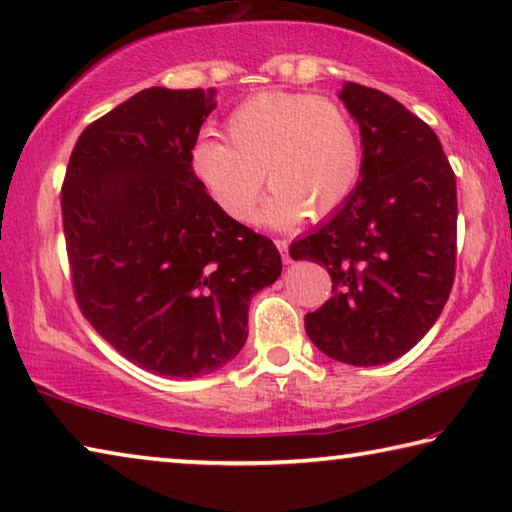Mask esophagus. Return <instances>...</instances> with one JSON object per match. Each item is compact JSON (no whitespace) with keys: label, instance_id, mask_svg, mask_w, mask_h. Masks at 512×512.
<instances>
[{"label":"esophagus","instance_id":"34e87169","mask_svg":"<svg viewBox=\"0 0 512 512\" xmlns=\"http://www.w3.org/2000/svg\"><path fill=\"white\" fill-rule=\"evenodd\" d=\"M275 246L280 248L282 259H284V264H293V257L289 255V241H275Z\"/></svg>","mask_w":512,"mask_h":512}]
</instances>
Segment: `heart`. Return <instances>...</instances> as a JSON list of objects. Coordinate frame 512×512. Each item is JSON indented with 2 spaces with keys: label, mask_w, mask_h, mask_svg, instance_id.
Listing matches in <instances>:
<instances>
[{
  "label": "heart",
  "mask_w": 512,
  "mask_h": 512,
  "mask_svg": "<svg viewBox=\"0 0 512 512\" xmlns=\"http://www.w3.org/2000/svg\"><path fill=\"white\" fill-rule=\"evenodd\" d=\"M227 142L201 140L192 171L230 219L253 221L266 176L273 194L262 216L293 228L307 212L334 214L361 176L357 128L339 103L293 92H262L225 121Z\"/></svg>",
  "instance_id": "heart-1"
}]
</instances>
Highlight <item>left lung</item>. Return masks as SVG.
Wrapping results in <instances>:
<instances>
[{"instance_id": "obj_1", "label": "left lung", "mask_w": 512, "mask_h": 512, "mask_svg": "<svg viewBox=\"0 0 512 512\" xmlns=\"http://www.w3.org/2000/svg\"><path fill=\"white\" fill-rule=\"evenodd\" d=\"M361 131V176L339 210L289 248L327 268L334 296L305 316L311 343L350 366L409 352L449 298L456 178L436 133L388 94L345 83Z\"/></svg>"}]
</instances>
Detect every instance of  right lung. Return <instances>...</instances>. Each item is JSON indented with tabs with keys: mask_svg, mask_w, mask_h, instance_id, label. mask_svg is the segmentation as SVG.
Returning <instances> with one entry per match:
<instances>
[{
	"mask_svg": "<svg viewBox=\"0 0 512 512\" xmlns=\"http://www.w3.org/2000/svg\"><path fill=\"white\" fill-rule=\"evenodd\" d=\"M216 90L149 88L90 124L67 164L63 228L76 302L121 357L162 377L223 368L275 244L230 219L192 171Z\"/></svg>",
	"mask_w": 512,
	"mask_h": 512,
	"instance_id": "obj_1",
	"label": "right lung"
}]
</instances>
